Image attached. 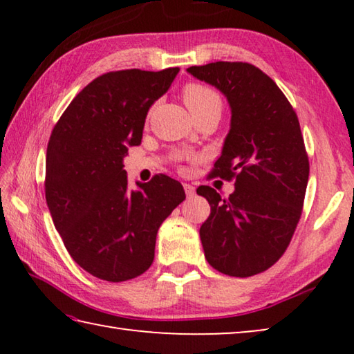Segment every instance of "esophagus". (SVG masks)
Returning a JSON list of instances; mask_svg holds the SVG:
<instances>
[{
    "label": "esophagus",
    "mask_w": 354,
    "mask_h": 354,
    "mask_svg": "<svg viewBox=\"0 0 354 354\" xmlns=\"http://www.w3.org/2000/svg\"><path fill=\"white\" fill-rule=\"evenodd\" d=\"M184 190H185V195H187V198H192V196L195 195V187L192 184H184Z\"/></svg>",
    "instance_id": "obj_1"
}]
</instances>
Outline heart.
<instances>
[{"label":"heart","instance_id":"obj_1","mask_svg":"<svg viewBox=\"0 0 354 354\" xmlns=\"http://www.w3.org/2000/svg\"><path fill=\"white\" fill-rule=\"evenodd\" d=\"M183 100L192 113L206 109L221 111V98L215 88L200 82H189L183 88Z\"/></svg>","mask_w":354,"mask_h":354}]
</instances>
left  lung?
<instances>
[{
	"label": "left lung",
	"mask_w": 354,
	"mask_h": 354,
	"mask_svg": "<svg viewBox=\"0 0 354 354\" xmlns=\"http://www.w3.org/2000/svg\"><path fill=\"white\" fill-rule=\"evenodd\" d=\"M187 71L230 101L231 129L211 175L234 181L225 198L209 185L200 227L209 266L227 277L266 272L289 247L303 212L309 158L289 100L270 76L248 62H212Z\"/></svg>",
	"instance_id": "8db88e82"
}]
</instances>
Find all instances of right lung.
I'll list each match as a JSON object with an SVG mask.
<instances>
[{"label": "right lung", "instance_id": "obj_1", "mask_svg": "<svg viewBox=\"0 0 354 354\" xmlns=\"http://www.w3.org/2000/svg\"><path fill=\"white\" fill-rule=\"evenodd\" d=\"M179 68L109 71L87 84L53 128L45 196L65 248L100 279L122 283L145 273L159 226L185 198L181 183L156 175L128 189L123 158L142 142L148 109Z\"/></svg>", "mask_w": 354, "mask_h": 354}]
</instances>
